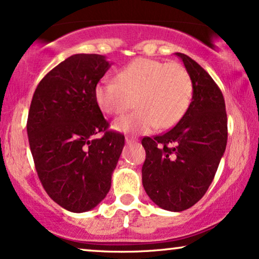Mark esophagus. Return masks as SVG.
Wrapping results in <instances>:
<instances>
[{
	"label": "esophagus",
	"mask_w": 259,
	"mask_h": 259,
	"mask_svg": "<svg viewBox=\"0 0 259 259\" xmlns=\"http://www.w3.org/2000/svg\"><path fill=\"white\" fill-rule=\"evenodd\" d=\"M136 139L135 137H130V136H126L125 137V142L127 143V144H132V143H134V142H136Z\"/></svg>",
	"instance_id": "obj_1"
}]
</instances>
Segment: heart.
<instances>
[{
	"label": "heart",
	"mask_w": 259,
	"mask_h": 259,
	"mask_svg": "<svg viewBox=\"0 0 259 259\" xmlns=\"http://www.w3.org/2000/svg\"><path fill=\"white\" fill-rule=\"evenodd\" d=\"M117 81L103 79L95 88V101L102 112L119 115L134 105L136 111L115 120L117 132L148 134L174 126L189 108L193 82L178 63L139 58L120 68Z\"/></svg>",
	"instance_id": "1"
}]
</instances>
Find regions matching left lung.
Listing matches in <instances>:
<instances>
[{
	"label": "left lung",
	"instance_id": "1",
	"mask_svg": "<svg viewBox=\"0 0 259 259\" xmlns=\"http://www.w3.org/2000/svg\"><path fill=\"white\" fill-rule=\"evenodd\" d=\"M175 54L192 78V102L169 132L142 140V184L158 207L181 212L196 204L214 179L227 143V117L211 75L188 55Z\"/></svg>",
	"mask_w": 259,
	"mask_h": 259
}]
</instances>
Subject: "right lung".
I'll use <instances>...</instances> for the list:
<instances>
[{"label": "right lung", "mask_w": 259, "mask_h": 259, "mask_svg": "<svg viewBox=\"0 0 259 259\" xmlns=\"http://www.w3.org/2000/svg\"><path fill=\"white\" fill-rule=\"evenodd\" d=\"M110 66L104 55H71L45 75L30 103L27 134L37 177L70 212L90 211L105 198L124 147V136L108 132L95 101Z\"/></svg>", "instance_id": "obj_1"}]
</instances>
